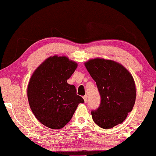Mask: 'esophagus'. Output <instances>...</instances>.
I'll return each instance as SVG.
<instances>
[{"instance_id":"34e87169","label":"esophagus","mask_w":156,"mask_h":156,"mask_svg":"<svg viewBox=\"0 0 156 156\" xmlns=\"http://www.w3.org/2000/svg\"><path fill=\"white\" fill-rule=\"evenodd\" d=\"M83 100H84V102H87V95L83 96Z\"/></svg>"}]
</instances>
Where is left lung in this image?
Listing matches in <instances>:
<instances>
[{
  "instance_id": "1",
  "label": "left lung",
  "mask_w": 156,
  "mask_h": 156,
  "mask_svg": "<svg viewBox=\"0 0 156 156\" xmlns=\"http://www.w3.org/2000/svg\"><path fill=\"white\" fill-rule=\"evenodd\" d=\"M96 82L101 96L100 105L91 110L94 122L103 129H110L125 120L136 100V87L131 74L112 60H91L85 63Z\"/></svg>"
}]
</instances>
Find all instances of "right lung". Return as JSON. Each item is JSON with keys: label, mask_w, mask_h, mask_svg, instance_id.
<instances>
[{"label": "right lung", "mask_w": 156, "mask_h": 156, "mask_svg": "<svg viewBox=\"0 0 156 156\" xmlns=\"http://www.w3.org/2000/svg\"><path fill=\"white\" fill-rule=\"evenodd\" d=\"M77 67L66 57L48 58L36 69L29 81L27 97L34 115L49 128L64 127L70 121L80 103L74 85L67 83Z\"/></svg>", "instance_id": "obj_1"}]
</instances>
